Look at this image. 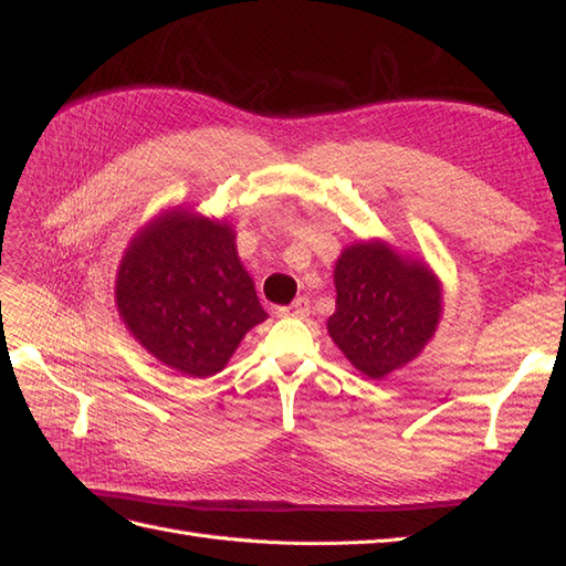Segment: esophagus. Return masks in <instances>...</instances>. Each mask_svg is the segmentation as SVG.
I'll use <instances>...</instances> for the list:
<instances>
[{
	"instance_id": "esophagus-1",
	"label": "esophagus",
	"mask_w": 566,
	"mask_h": 566,
	"mask_svg": "<svg viewBox=\"0 0 566 566\" xmlns=\"http://www.w3.org/2000/svg\"><path fill=\"white\" fill-rule=\"evenodd\" d=\"M310 310H312L310 300H306V297H297L290 306H281L279 314H281V316H293V318H304L306 314H310Z\"/></svg>"
}]
</instances>
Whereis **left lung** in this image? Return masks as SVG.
Masks as SVG:
<instances>
[{
  "label": "left lung",
  "mask_w": 566,
  "mask_h": 566,
  "mask_svg": "<svg viewBox=\"0 0 566 566\" xmlns=\"http://www.w3.org/2000/svg\"><path fill=\"white\" fill-rule=\"evenodd\" d=\"M335 290L328 333L373 380L413 361L441 318V283L430 266L382 241L345 248L335 264Z\"/></svg>",
  "instance_id": "8db88e82"
}]
</instances>
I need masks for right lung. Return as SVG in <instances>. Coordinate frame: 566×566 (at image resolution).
<instances>
[{
    "label": "right lung",
    "instance_id": "obj_1",
    "mask_svg": "<svg viewBox=\"0 0 566 566\" xmlns=\"http://www.w3.org/2000/svg\"><path fill=\"white\" fill-rule=\"evenodd\" d=\"M117 312L142 347L191 378H208L266 318L235 231L172 210L132 238L115 283Z\"/></svg>",
    "mask_w": 566,
    "mask_h": 566
}]
</instances>
